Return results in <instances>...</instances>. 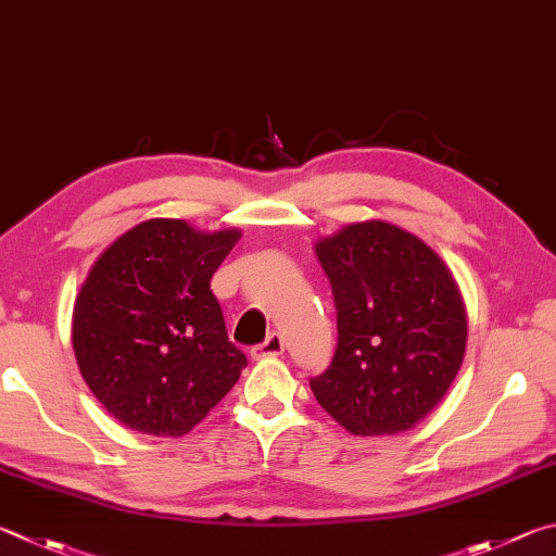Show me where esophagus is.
I'll list each match as a JSON object with an SVG mask.
<instances>
[{
  "label": "esophagus",
  "instance_id": "1",
  "mask_svg": "<svg viewBox=\"0 0 556 556\" xmlns=\"http://www.w3.org/2000/svg\"><path fill=\"white\" fill-rule=\"evenodd\" d=\"M283 349H286L283 337H280L278 332H273V334H268L266 342L251 349V358H256V362H261V358L280 356V354H283Z\"/></svg>",
  "mask_w": 556,
  "mask_h": 556
}]
</instances>
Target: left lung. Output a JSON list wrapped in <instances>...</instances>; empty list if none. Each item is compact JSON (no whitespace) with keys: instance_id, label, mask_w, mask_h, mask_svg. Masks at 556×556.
I'll return each instance as SVG.
<instances>
[{"instance_id":"1","label":"left lung","mask_w":556,"mask_h":556,"mask_svg":"<svg viewBox=\"0 0 556 556\" xmlns=\"http://www.w3.org/2000/svg\"><path fill=\"white\" fill-rule=\"evenodd\" d=\"M332 283L337 352L309 381L317 403L356 437L401 434L422 422L464 364L469 323L440 258L397 224L366 219L319 237Z\"/></svg>"}]
</instances>
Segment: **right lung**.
<instances>
[{
	"mask_svg": "<svg viewBox=\"0 0 556 556\" xmlns=\"http://www.w3.org/2000/svg\"><path fill=\"white\" fill-rule=\"evenodd\" d=\"M241 229L146 219L106 247L73 309L77 368L104 410L141 434L182 437L247 366L210 280Z\"/></svg>",
	"mask_w": 556,
	"mask_h": 556,
	"instance_id": "right-lung-1",
	"label": "right lung"
}]
</instances>
